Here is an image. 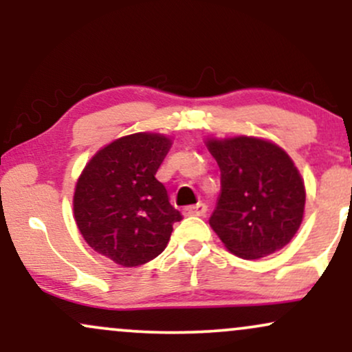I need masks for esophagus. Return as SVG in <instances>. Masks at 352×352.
<instances>
[{
	"label": "esophagus",
	"instance_id": "1",
	"mask_svg": "<svg viewBox=\"0 0 352 352\" xmlns=\"http://www.w3.org/2000/svg\"><path fill=\"white\" fill-rule=\"evenodd\" d=\"M207 210L208 208L205 204H197V205H192V207L184 208V215L185 217H205Z\"/></svg>",
	"mask_w": 352,
	"mask_h": 352
}]
</instances>
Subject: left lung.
<instances>
[{
	"instance_id": "1",
	"label": "left lung",
	"mask_w": 352,
	"mask_h": 352,
	"mask_svg": "<svg viewBox=\"0 0 352 352\" xmlns=\"http://www.w3.org/2000/svg\"><path fill=\"white\" fill-rule=\"evenodd\" d=\"M221 172L210 227L243 260L268 256L292 241L305 215L300 170L281 147L258 137L208 139Z\"/></svg>"
}]
</instances>
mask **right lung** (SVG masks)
Here are the masks:
<instances>
[{"mask_svg":"<svg viewBox=\"0 0 352 352\" xmlns=\"http://www.w3.org/2000/svg\"><path fill=\"white\" fill-rule=\"evenodd\" d=\"M172 147L164 134L137 132L107 144L74 190V218L92 250L131 268L159 256L182 220L155 173Z\"/></svg>","mask_w":352,"mask_h":352,"instance_id":"right-lung-1","label":"right lung"}]
</instances>
